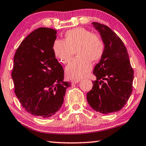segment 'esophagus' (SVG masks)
<instances>
[{"mask_svg": "<svg viewBox=\"0 0 146 146\" xmlns=\"http://www.w3.org/2000/svg\"><path fill=\"white\" fill-rule=\"evenodd\" d=\"M79 82H80V81L78 80H72V81H71V82H72V84H75L78 83Z\"/></svg>", "mask_w": 146, "mask_h": 146, "instance_id": "34e87169", "label": "esophagus"}]
</instances>
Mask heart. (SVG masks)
I'll return each mask as SVG.
<instances>
[{
	"mask_svg": "<svg viewBox=\"0 0 146 146\" xmlns=\"http://www.w3.org/2000/svg\"><path fill=\"white\" fill-rule=\"evenodd\" d=\"M65 40H56L53 44L54 54L62 63L68 64L76 50L78 58L66 68V75L70 79L83 78L91 71L92 62H96L102 58L104 42L100 36L83 28L67 31Z\"/></svg>",
	"mask_w": 146,
	"mask_h": 146,
	"instance_id": "b5f03b06",
	"label": "heart"
}]
</instances>
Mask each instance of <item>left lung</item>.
<instances>
[{
	"instance_id": "1",
	"label": "left lung",
	"mask_w": 146,
	"mask_h": 146,
	"mask_svg": "<svg viewBox=\"0 0 146 146\" xmlns=\"http://www.w3.org/2000/svg\"><path fill=\"white\" fill-rule=\"evenodd\" d=\"M92 25L100 35L105 51L94 69L96 80L87 93V101L94 110L107 114L119 111L128 100L132 92L133 70L120 38L107 26Z\"/></svg>"
}]
</instances>
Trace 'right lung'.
<instances>
[{"label": "right lung", "instance_id": "right-lung-1", "mask_svg": "<svg viewBox=\"0 0 146 146\" xmlns=\"http://www.w3.org/2000/svg\"><path fill=\"white\" fill-rule=\"evenodd\" d=\"M57 31L39 28L28 35L16 51L12 72L15 94L28 112L36 116L54 115L64 102L70 82L54 54Z\"/></svg>", "mask_w": 146, "mask_h": 146}]
</instances>
